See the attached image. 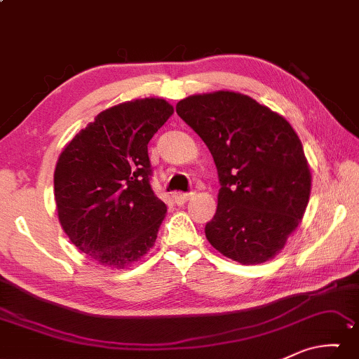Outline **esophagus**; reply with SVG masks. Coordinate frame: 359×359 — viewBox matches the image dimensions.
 Masks as SVG:
<instances>
[{
  "mask_svg": "<svg viewBox=\"0 0 359 359\" xmlns=\"http://www.w3.org/2000/svg\"><path fill=\"white\" fill-rule=\"evenodd\" d=\"M191 196H193V193H175L174 200H175V203L179 204V206H182V204H185Z\"/></svg>",
  "mask_w": 359,
  "mask_h": 359,
  "instance_id": "esophagus-1",
  "label": "esophagus"
}]
</instances>
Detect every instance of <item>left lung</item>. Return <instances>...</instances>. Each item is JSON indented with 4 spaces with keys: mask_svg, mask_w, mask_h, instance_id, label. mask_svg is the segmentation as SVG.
<instances>
[{
    "mask_svg": "<svg viewBox=\"0 0 359 359\" xmlns=\"http://www.w3.org/2000/svg\"><path fill=\"white\" fill-rule=\"evenodd\" d=\"M175 111L217 166L222 187L204 230L208 241L241 265L275 257L310 200V164L299 135L280 113L233 90L189 95Z\"/></svg>",
    "mask_w": 359,
    "mask_h": 359,
    "instance_id": "left-lung-1",
    "label": "left lung"
}]
</instances>
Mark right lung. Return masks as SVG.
<instances>
[{
    "label": "right lung",
    "mask_w": 359,
    "mask_h": 359,
    "mask_svg": "<svg viewBox=\"0 0 359 359\" xmlns=\"http://www.w3.org/2000/svg\"><path fill=\"white\" fill-rule=\"evenodd\" d=\"M172 113L158 97L110 107L57 159L54 200L62 230L100 265L128 269L156 241L168 208L150 187L147 145Z\"/></svg>",
    "instance_id": "right-lung-1"
}]
</instances>
